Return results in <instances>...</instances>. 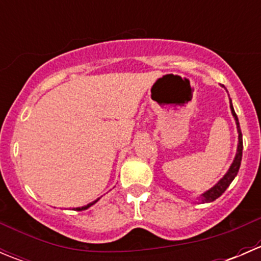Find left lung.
<instances>
[{"mask_svg":"<svg viewBox=\"0 0 261 261\" xmlns=\"http://www.w3.org/2000/svg\"><path fill=\"white\" fill-rule=\"evenodd\" d=\"M230 109H231V114H232L233 118H235L236 128H238V134H239V143H238V150H236L235 159H233L232 164L230 165V168H228V170L226 172V174L223 175V177L221 178V179L218 180L217 183L212 187V188H210L208 191H206L204 193H202L201 196L197 197L201 203H208V202L215 201V199H217L218 197L222 196V193L228 188V186L231 184V181L235 179V177L238 175V173H239V169H240L241 159H243V134H241L240 123H239V118L235 114V110H233L231 99H230Z\"/></svg>","mask_w":261,"mask_h":261,"instance_id":"1","label":"left lung"}]
</instances>
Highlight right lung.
I'll use <instances>...</instances> for the list:
<instances>
[{
  "instance_id": "add662e5",
  "label": "right lung",
  "mask_w": 261,
  "mask_h": 261,
  "mask_svg": "<svg viewBox=\"0 0 261 261\" xmlns=\"http://www.w3.org/2000/svg\"><path fill=\"white\" fill-rule=\"evenodd\" d=\"M98 199H99V198H97L96 201L91 202V203H88V204H87V206H83V207H77V208H74V210H75V211H84V210H87V208H89V207H91V206H93V204L96 203V202H98Z\"/></svg>"
}]
</instances>
